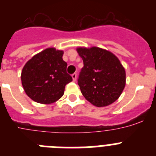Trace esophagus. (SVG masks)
Returning <instances> with one entry per match:
<instances>
[{
    "label": "esophagus",
    "mask_w": 156,
    "mask_h": 156,
    "mask_svg": "<svg viewBox=\"0 0 156 156\" xmlns=\"http://www.w3.org/2000/svg\"><path fill=\"white\" fill-rule=\"evenodd\" d=\"M72 77H73V81H76V80L77 74L76 73H73V75H72Z\"/></svg>",
    "instance_id": "obj_1"
}]
</instances>
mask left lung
Returning a JSON list of instances; mask_svg holds the SVG:
<instances>
[{"label": "left lung", "mask_w": 156, "mask_h": 156, "mask_svg": "<svg viewBox=\"0 0 156 156\" xmlns=\"http://www.w3.org/2000/svg\"><path fill=\"white\" fill-rule=\"evenodd\" d=\"M76 51L83 62L78 79L83 97L97 107L112 104L126 85V72L119 58L98 47H80Z\"/></svg>", "instance_id": "obj_1"}]
</instances>
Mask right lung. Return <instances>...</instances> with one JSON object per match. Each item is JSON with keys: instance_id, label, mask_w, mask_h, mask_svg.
Segmentation results:
<instances>
[{"instance_id": "add662e5", "label": "right lung", "mask_w": 156, "mask_h": 156, "mask_svg": "<svg viewBox=\"0 0 156 156\" xmlns=\"http://www.w3.org/2000/svg\"><path fill=\"white\" fill-rule=\"evenodd\" d=\"M63 54V51L48 48L26 63L22 70V85L33 101L48 105L62 97L66 85L73 80L66 72Z\"/></svg>"}]
</instances>
